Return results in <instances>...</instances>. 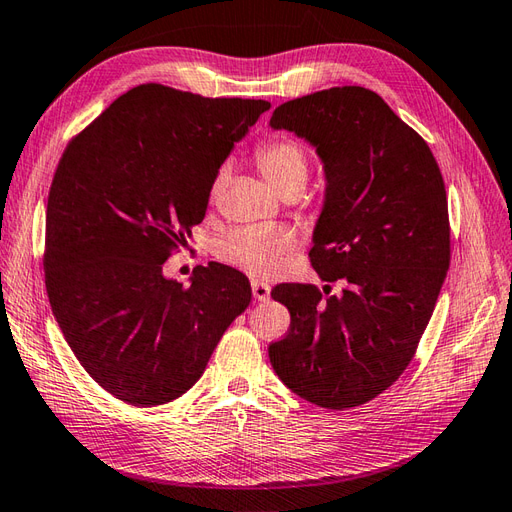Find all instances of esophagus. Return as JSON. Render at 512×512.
<instances>
[{
	"label": "esophagus",
	"mask_w": 512,
	"mask_h": 512,
	"mask_svg": "<svg viewBox=\"0 0 512 512\" xmlns=\"http://www.w3.org/2000/svg\"><path fill=\"white\" fill-rule=\"evenodd\" d=\"M253 299L255 301H268L270 299V285L261 283V281H253Z\"/></svg>",
	"instance_id": "1"
}]
</instances>
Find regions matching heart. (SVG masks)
I'll return each mask as SVG.
<instances>
[{
  "label": "heart",
  "mask_w": 512,
  "mask_h": 512,
  "mask_svg": "<svg viewBox=\"0 0 512 512\" xmlns=\"http://www.w3.org/2000/svg\"><path fill=\"white\" fill-rule=\"evenodd\" d=\"M257 165L266 181L277 189L281 196L301 194L310 174V159L305 148L292 137H275L257 148ZM229 170L222 168L213 178L211 192L216 196ZM296 240L290 231L275 229H240L233 231L218 242V255L229 264L244 268L255 277H268L277 270L281 255L290 253Z\"/></svg>",
  "instance_id": "1"
}]
</instances>
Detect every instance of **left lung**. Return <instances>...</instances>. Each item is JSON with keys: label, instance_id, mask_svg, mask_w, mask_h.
<instances>
[{"label": "left lung", "instance_id": "1", "mask_svg": "<svg viewBox=\"0 0 512 512\" xmlns=\"http://www.w3.org/2000/svg\"><path fill=\"white\" fill-rule=\"evenodd\" d=\"M270 126L305 139L323 161L310 259L320 279L344 283L340 296L307 283L272 290L290 331L268 347L270 364L320 408L362 406L406 371L447 277L443 174L417 130L364 87L285 102Z\"/></svg>", "mask_w": 512, "mask_h": 512}]
</instances>
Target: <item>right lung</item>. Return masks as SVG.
I'll return each mask as SVG.
<instances>
[{"mask_svg": "<svg viewBox=\"0 0 512 512\" xmlns=\"http://www.w3.org/2000/svg\"><path fill=\"white\" fill-rule=\"evenodd\" d=\"M270 109L163 85L120 95L69 141L45 213V288L82 368L130 406L192 388L251 303L240 270L198 266L185 288L163 275L205 218L220 165Z\"/></svg>", "mask_w": 512, "mask_h": 512, "instance_id": "1", "label": "right lung"}]
</instances>
